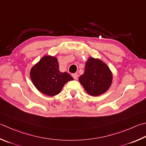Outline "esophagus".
<instances>
[{"label":"esophagus","instance_id":"1","mask_svg":"<svg viewBox=\"0 0 146 146\" xmlns=\"http://www.w3.org/2000/svg\"><path fill=\"white\" fill-rule=\"evenodd\" d=\"M72 76L74 78V79H75V80H77L78 75L77 73H74V74H73V75H72Z\"/></svg>","mask_w":146,"mask_h":146}]
</instances>
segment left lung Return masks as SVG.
<instances>
[{"label": "left lung", "instance_id": "obj_1", "mask_svg": "<svg viewBox=\"0 0 146 146\" xmlns=\"http://www.w3.org/2000/svg\"><path fill=\"white\" fill-rule=\"evenodd\" d=\"M79 82L89 94L99 96L110 87L112 82V72L102 60L90 57L86 62L84 74L79 77Z\"/></svg>", "mask_w": 146, "mask_h": 146}]
</instances>
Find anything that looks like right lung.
Masks as SVG:
<instances>
[{"label":"right lung","instance_id":"right-lung-1","mask_svg":"<svg viewBox=\"0 0 146 146\" xmlns=\"http://www.w3.org/2000/svg\"><path fill=\"white\" fill-rule=\"evenodd\" d=\"M31 80L39 91L48 96H55L61 91L64 84L73 78L59 71L57 59L44 56L34 66L30 73Z\"/></svg>","mask_w":146,"mask_h":146}]
</instances>
